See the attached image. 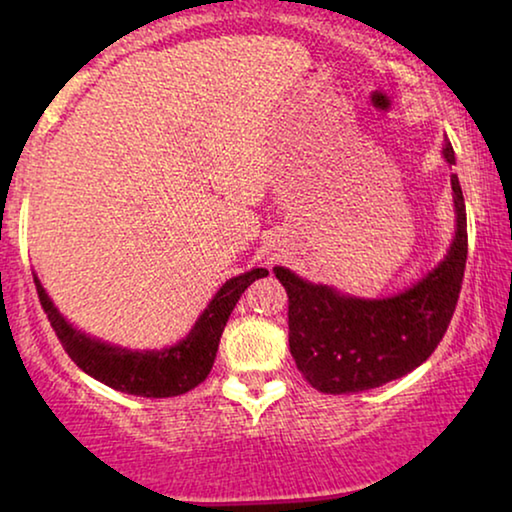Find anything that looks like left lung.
<instances>
[{"instance_id": "8db88e82", "label": "left lung", "mask_w": 512, "mask_h": 512, "mask_svg": "<svg viewBox=\"0 0 512 512\" xmlns=\"http://www.w3.org/2000/svg\"><path fill=\"white\" fill-rule=\"evenodd\" d=\"M443 156L454 165V151ZM457 235L445 261L394 298L359 300L275 268L289 296V349L307 382L321 394H356L408 375L429 359L447 333L461 282L468 233L466 205L452 174Z\"/></svg>"}]
</instances>
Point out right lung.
<instances>
[{"label": "right lung", "instance_id": "right-lung-1", "mask_svg": "<svg viewBox=\"0 0 512 512\" xmlns=\"http://www.w3.org/2000/svg\"><path fill=\"white\" fill-rule=\"evenodd\" d=\"M265 275H268V270L256 268L244 272L240 277L228 279L212 298V303L207 305V310L202 312V317L195 321L188 338L170 349H160V352H156V349L153 352H132V349L111 347L107 342L88 338L86 333L76 331L62 319V314L53 307L51 298L41 289L37 277H34V284H37L39 303L44 307L55 335H58L69 359L83 373L104 382L111 389L123 391V394L170 398L186 394V391L198 387L200 382H205V377L214 366L221 333L226 328L235 303L251 282Z\"/></svg>", "mask_w": 512, "mask_h": 512}]
</instances>
